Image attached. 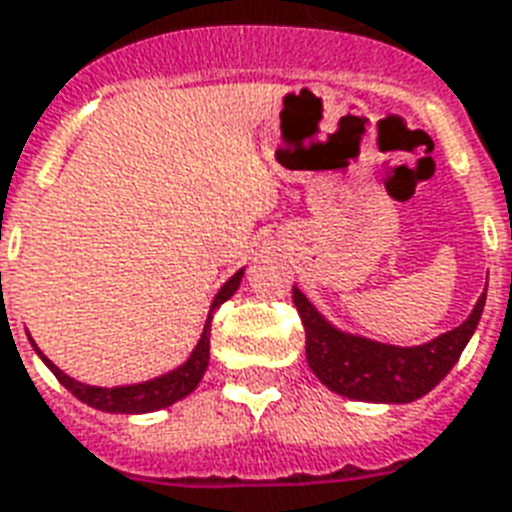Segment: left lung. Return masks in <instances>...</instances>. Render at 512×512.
I'll use <instances>...</instances> for the list:
<instances>
[{"mask_svg": "<svg viewBox=\"0 0 512 512\" xmlns=\"http://www.w3.org/2000/svg\"><path fill=\"white\" fill-rule=\"evenodd\" d=\"M306 327L308 368L335 395L362 403H413L448 376L481 322L486 292L462 325L421 346H395L330 325L317 306L292 287Z\"/></svg>", "mask_w": 512, "mask_h": 512, "instance_id": "obj_1", "label": "left lung"}]
</instances>
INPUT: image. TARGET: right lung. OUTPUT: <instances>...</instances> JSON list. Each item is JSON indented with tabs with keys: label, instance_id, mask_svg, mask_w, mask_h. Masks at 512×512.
Returning <instances> with one entry per match:
<instances>
[{
	"label": "right lung",
	"instance_id": "obj_1",
	"mask_svg": "<svg viewBox=\"0 0 512 512\" xmlns=\"http://www.w3.org/2000/svg\"><path fill=\"white\" fill-rule=\"evenodd\" d=\"M241 279H244V268L230 276L228 282L222 284L220 292L214 295L212 306H209V317H206L204 333L195 343L193 354L187 357L179 368L169 370L158 378H150V381H139V384H128V386H91L77 381V378L66 376L64 370L53 365V362L37 349L34 338H29L34 351L39 354V360L45 362L50 368V373L61 381V384L72 392L77 400H83L85 405H91L96 411H107V413H152L161 411V408H169V405L179 403L182 397H187L193 392L198 381L204 378L206 368H209V335H212V317L214 311L225 303V300L239 290Z\"/></svg>",
	"mask_w": 512,
	"mask_h": 512
}]
</instances>
